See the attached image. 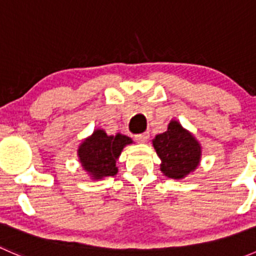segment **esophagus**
<instances>
[{"instance_id": "esophagus-1", "label": "esophagus", "mask_w": 256, "mask_h": 256, "mask_svg": "<svg viewBox=\"0 0 256 256\" xmlns=\"http://www.w3.org/2000/svg\"><path fill=\"white\" fill-rule=\"evenodd\" d=\"M148 138H150L148 132H144V134H138V135H136L135 140L140 144H144L147 140H148Z\"/></svg>"}]
</instances>
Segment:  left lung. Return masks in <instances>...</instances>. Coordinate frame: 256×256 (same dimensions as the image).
<instances>
[{
    "label": "left lung",
    "mask_w": 256,
    "mask_h": 256,
    "mask_svg": "<svg viewBox=\"0 0 256 256\" xmlns=\"http://www.w3.org/2000/svg\"><path fill=\"white\" fill-rule=\"evenodd\" d=\"M152 144L162 161V174L168 178L182 180L200 164L202 147L176 120L168 124L167 131L152 140Z\"/></svg>",
    "instance_id": "8db88e82"
}]
</instances>
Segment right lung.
Listing matches in <instances>:
<instances>
[{
    "instance_id": "add662e5",
    "label": "right lung",
    "mask_w": 256,
    "mask_h": 256,
    "mask_svg": "<svg viewBox=\"0 0 256 256\" xmlns=\"http://www.w3.org/2000/svg\"><path fill=\"white\" fill-rule=\"evenodd\" d=\"M132 140L125 135L118 134L108 136L104 130H95L92 136L85 138L78 148V157L82 167L92 180H102L118 174L116 161L126 144Z\"/></svg>"
}]
</instances>
